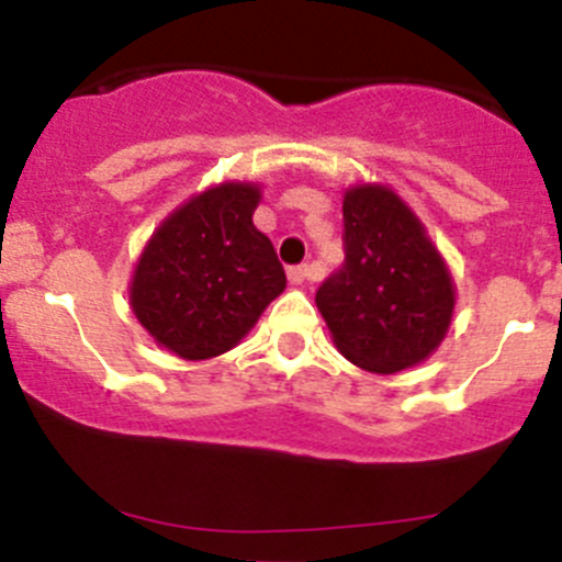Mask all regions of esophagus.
<instances>
[{
  "label": "esophagus",
  "instance_id": "34e87169",
  "mask_svg": "<svg viewBox=\"0 0 562 562\" xmlns=\"http://www.w3.org/2000/svg\"><path fill=\"white\" fill-rule=\"evenodd\" d=\"M288 280H291L293 285H302V282L315 280L313 266H307V263H302V266H291V269H288Z\"/></svg>",
  "mask_w": 562,
  "mask_h": 562
}]
</instances>
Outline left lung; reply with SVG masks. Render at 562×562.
Returning <instances> with one entry per match:
<instances>
[{
    "mask_svg": "<svg viewBox=\"0 0 562 562\" xmlns=\"http://www.w3.org/2000/svg\"><path fill=\"white\" fill-rule=\"evenodd\" d=\"M346 260L315 291V304L342 357L373 373L423 362L453 315L448 266L417 216L381 187L342 200Z\"/></svg>",
    "mask_w": 562,
    "mask_h": 562,
    "instance_id": "1",
    "label": "left lung"
}]
</instances>
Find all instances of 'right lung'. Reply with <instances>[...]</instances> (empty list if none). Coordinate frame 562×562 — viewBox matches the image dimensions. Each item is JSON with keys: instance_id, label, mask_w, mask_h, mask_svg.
I'll list each match as a JSON object with an SVG mask.
<instances>
[{"instance_id": "1", "label": "right lung", "mask_w": 562, "mask_h": 562, "mask_svg": "<svg viewBox=\"0 0 562 562\" xmlns=\"http://www.w3.org/2000/svg\"><path fill=\"white\" fill-rule=\"evenodd\" d=\"M258 200L249 183L209 189L154 233L136 263L134 315L178 357L231 351L285 291L274 244L252 225Z\"/></svg>"}]
</instances>
